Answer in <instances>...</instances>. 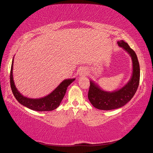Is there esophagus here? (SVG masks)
I'll use <instances>...</instances> for the list:
<instances>
[{
    "mask_svg": "<svg viewBox=\"0 0 153 153\" xmlns=\"http://www.w3.org/2000/svg\"><path fill=\"white\" fill-rule=\"evenodd\" d=\"M86 71H84V70H80L79 71V76H84V75L86 74Z\"/></svg>",
    "mask_w": 153,
    "mask_h": 153,
    "instance_id": "obj_1",
    "label": "esophagus"
}]
</instances>
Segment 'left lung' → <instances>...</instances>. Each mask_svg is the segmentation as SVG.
Segmentation results:
<instances>
[{
    "label": "left lung",
    "instance_id": "8db88e82",
    "mask_svg": "<svg viewBox=\"0 0 153 153\" xmlns=\"http://www.w3.org/2000/svg\"><path fill=\"white\" fill-rule=\"evenodd\" d=\"M117 43L131 56L132 74L125 86L112 92L104 91L98 84L90 80L88 99L92 105L99 110H111L122 107L133 98L139 84L140 67L136 53L123 40L118 41Z\"/></svg>",
    "mask_w": 153,
    "mask_h": 153
}]
</instances>
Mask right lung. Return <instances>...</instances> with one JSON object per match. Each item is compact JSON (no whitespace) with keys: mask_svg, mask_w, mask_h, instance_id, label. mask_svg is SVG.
Returning <instances> with one entry per match:
<instances>
[{"mask_svg":"<svg viewBox=\"0 0 153 153\" xmlns=\"http://www.w3.org/2000/svg\"><path fill=\"white\" fill-rule=\"evenodd\" d=\"M14 57L12 62L10 74V83L13 93L18 102L34 111H48L56 109L60 105L65 94L67 89L76 79H68L62 81L53 91L45 97L40 98H30L24 97L16 88L13 79V69Z\"/></svg>","mask_w":153,"mask_h":153,"instance_id":"1","label":"right lung"}]
</instances>
